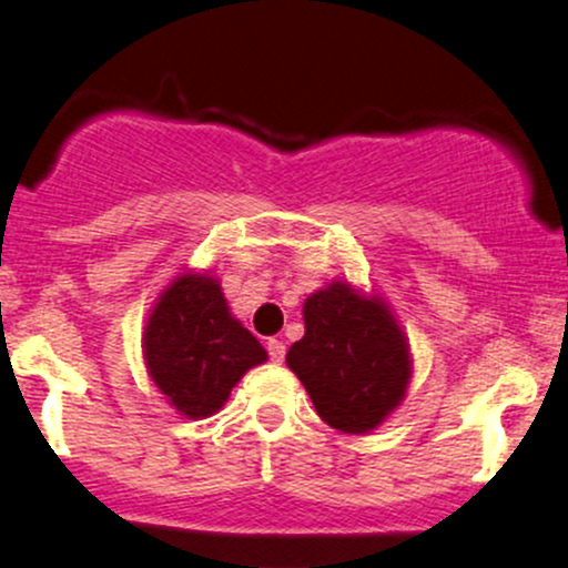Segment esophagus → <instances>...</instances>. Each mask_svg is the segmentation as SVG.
Segmentation results:
<instances>
[{
    "instance_id": "34e87169",
    "label": "esophagus",
    "mask_w": 568,
    "mask_h": 568,
    "mask_svg": "<svg viewBox=\"0 0 568 568\" xmlns=\"http://www.w3.org/2000/svg\"><path fill=\"white\" fill-rule=\"evenodd\" d=\"M266 352H270V361L272 363H283L285 344L280 342V338H270V342H266Z\"/></svg>"
}]
</instances>
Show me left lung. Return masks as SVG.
<instances>
[{
	"label": "left lung",
	"instance_id": "1",
	"mask_svg": "<svg viewBox=\"0 0 568 568\" xmlns=\"http://www.w3.org/2000/svg\"><path fill=\"white\" fill-rule=\"evenodd\" d=\"M285 363L325 425L349 435L379 427L400 406L410 379L408 342L387 304L347 283H331L306 298L304 336Z\"/></svg>",
	"mask_w": 568,
	"mask_h": 568
}]
</instances>
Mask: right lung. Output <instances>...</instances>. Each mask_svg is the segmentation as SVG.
<instances>
[{
  "label": "right lung",
  "instance_id": "add662e5",
  "mask_svg": "<svg viewBox=\"0 0 568 568\" xmlns=\"http://www.w3.org/2000/svg\"><path fill=\"white\" fill-rule=\"evenodd\" d=\"M143 357L171 406L202 419L224 406L247 368L266 361V349L230 315L219 280L181 275L152 310Z\"/></svg>",
  "mask_w": 568,
  "mask_h": 568
}]
</instances>
